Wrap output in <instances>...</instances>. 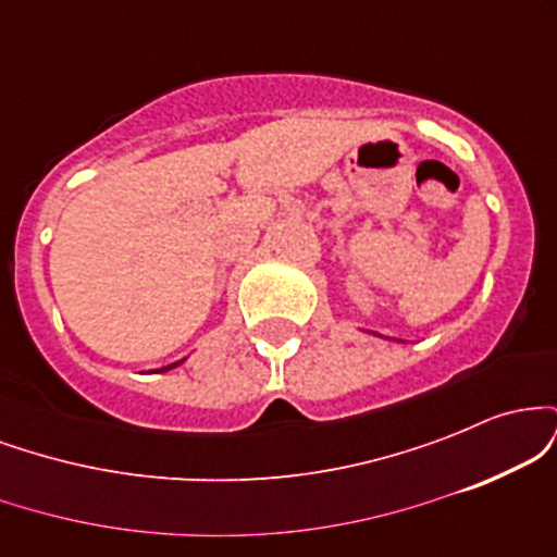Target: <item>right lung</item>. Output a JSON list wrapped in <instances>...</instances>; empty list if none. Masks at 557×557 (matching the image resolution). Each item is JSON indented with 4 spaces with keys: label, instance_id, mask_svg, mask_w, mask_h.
Listing matches in <instances>:
<instances>
[{
    "label": "right lung",
    "instance_id": "1",
    "mask_svg": "<svg viewBox=\"0 0 557 557\" xmlns=\"http://www.w3.org/2000/svg\"><path fill=\"white\" fill-rule=\"evenodd\" d=\"M172 367H177V363H172ZM172 367H168V369H172Z\"/></svg>",
    "mask_w": 557,
    "mask_h": 557
}]
</instances>
